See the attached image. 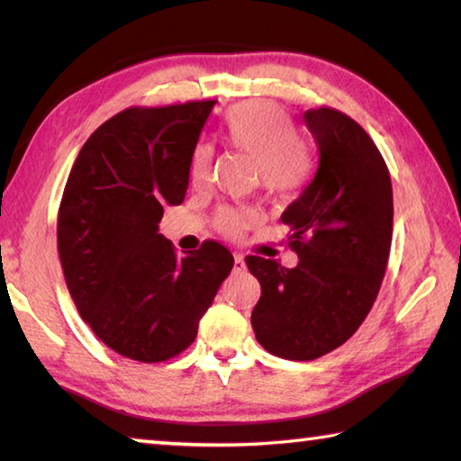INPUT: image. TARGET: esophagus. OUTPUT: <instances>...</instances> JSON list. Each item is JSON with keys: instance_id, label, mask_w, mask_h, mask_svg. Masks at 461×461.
Listing matches in <instances>:
<instances>
[{"instance_id": "1", "label": "esophagus", "mask_w": 461, "mask_h": 461, "mask_svg": "<svg viewBox=\"0 0 461 461\" xmlns=\"http://www.w3.org/2000/svg\"><path fill=\"white\" fill-rule=\"evenodd\" d=\"M244 268H246L244 256H241V254H233V270H244Z\"/></svg>"}]
</instances>
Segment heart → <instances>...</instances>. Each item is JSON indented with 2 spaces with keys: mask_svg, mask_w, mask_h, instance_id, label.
I'll use <instances>...</instances> for the list:
<instances>
[{
  "mask_svg": "<svg viewBox=\"0 0 461 461\" xmlns=\"http://www.w3.org/2000/svg\"><path fill=\"white\" fill-rule=\"evenodd\" d=\"M223 138L233 150L256 162L264 191L285 197L305 183L309 173L307 148L294 138L293 120L275 101L256 99L236 105L223 120ZM212 150L199 146L191 158V181L203 186L212 170ZM256 213L246 207H225L215 225L225 236L236 238L254 223Z\"/></svg>",
  "mask_w": 461,
  "mask_h": 461,
  "instance_id": "b5f03b06",
  "label": "heart"
}]
</instances>
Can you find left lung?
Wrapping results in <instances>:
<instances>
[{
  "mask_svg": "<svg viewBox=\"0 0 461 461\" xmlns=\"http://www.w3.org/2000/svg\"><path fill=\"white\" fill-rule=\"evenodd\" d=\"M319 167L280 215L299 264L248 256L262 294L252 327L264 349L309 362L333 352L376 301L393 241V185L386 162L360 123L331 107L305 112Z\"/></svg>",
  "mask_w": 461,
  "mask_h": 461,
  "instance_id": "obj_1",
  "label": "left lung"
}]
</instances>
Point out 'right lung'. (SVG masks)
Masks as SVG:
<instances>
[{"label":"right lung","instance_id":"1","mask_svg":"<svg viewBox=\"0 0 461 461\" xmlns=\"http://www.w3.org/2000/svg\"><path fill=\"white\" fill-rule=\"evenodd\" d=\"M215 101L130 107L93 131L62 193L57 240L77 311L120 356L154 364L197 338L233 268L217 241L178 256L158 233L181 205L191 158Z\"/></svg>","mask_w":461,"mask_h":461}]
</instances>
